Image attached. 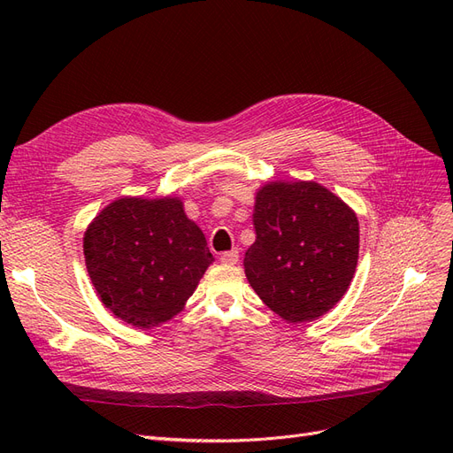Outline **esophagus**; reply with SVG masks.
<instances>
[{
    "label": "esophagus",
    "mask_w": 453,
    "mask_h": 453,
    "mask_svg": "<svg viewBox=\"0 0 453 453\" xmlns=\"http://www.w3.org/2000/svg\"><path fill=\"white\" fill-rule=\"evenodd\" d=\"M238 258H240L238 250H230V251H225V253L221 255V263H223V265H236Z\"/></svg>",
    "instance_id": "esophagus-1"
}]
</instances>
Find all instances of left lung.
I'll list each match as a JSON object with an SVG mask.
<instances>
[{
  "instance_id": "obj_1",
  "label": "left lung",
  "mask_w": 453,
  "mask_h": 453,
  "mask_svg": "<svg viewBox=\"0 0 453 453\" xmlns=\"http://www.w3.org/2000/svg\"><path fill=\"white\" fill-rule=\"evenodd\" d=\"M255 243L243 268L260 300L289 323L321 318L344 296L359 258V221L313 181L258 188Z\"/></svg>"
}]
</instances>
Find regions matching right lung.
Segmentation results:
<instances>
[{"instance_id": "1", "label": "right lung", "mask_w": 453, "mask_h": 453, "mask_svg": "<svg viewBox=\"0 0 453 453\" xmlns=\"http://www.w3.org/2000/svg\"><path fill=\"white\" fill-rule=\"evenodd\" d=\"M88 276L105 308L140 328L180 313L213 263L180 198H119L83 238Z\"/></svg>"}]
</instances>
